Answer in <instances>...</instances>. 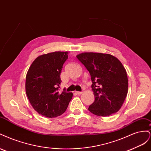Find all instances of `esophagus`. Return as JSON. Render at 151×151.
<instances>
[{"label":"esophagus","instance_id":"esophagus-1","mask_svg":"<svg viewBox=\"0 0 151 151\" xmlns=\"http://www.w3.org/2000/svg\"><path fill=\"white\" fill-rule=\"evenodd\" d=\"M75 93H76L77 95H80V94H81L82 93H83V92H82V91H75Z\"/></svg>","mask_w":151,"mask_h":151}]
</instances>
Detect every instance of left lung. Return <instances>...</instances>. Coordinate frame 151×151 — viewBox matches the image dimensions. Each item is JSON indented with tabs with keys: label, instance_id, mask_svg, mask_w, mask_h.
Returning <instances> with one entry per match:
<instances>
[{
	"label": "left lung",
	"instance_id": "8db88e82",
	"mask_svg": "<svg viewBox=\"0 0 151 151\" xmlns=\"http://www.w3.org/2000/svg\"><path fill=\"white\" fill-rule=\"evenodd\" d=\"M91 76L94 102L89 111L107 116L119 111L128 93L127 72L122 63L111 55L83 53L77 55Z\"/></svg>",
	"mask_w": 151,
	"mask_h": 151
}]
</instances>
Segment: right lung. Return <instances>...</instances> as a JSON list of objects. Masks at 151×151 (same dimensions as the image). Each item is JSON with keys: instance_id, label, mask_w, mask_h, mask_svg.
I'll use <instances>...</instances> for the list:
<instances>
[{"instance_id": "add662e5", "label": "right lung", "mask_w": 151, "mask_h": 151, "mask_svg": "<svg viewBox=\"0 0 151 151\" xmlns=\"http://www.w3.org/2000/svg\"><path fill=\"white\" fill-rule=\"evenodd\" d=\"M68 58L67 52L44 54L32 63L26 78V92L32 106L47 118L60 116L65 111L72 98L63 89L59 93L60 74Z\"/></svg>"}]
</instances>
